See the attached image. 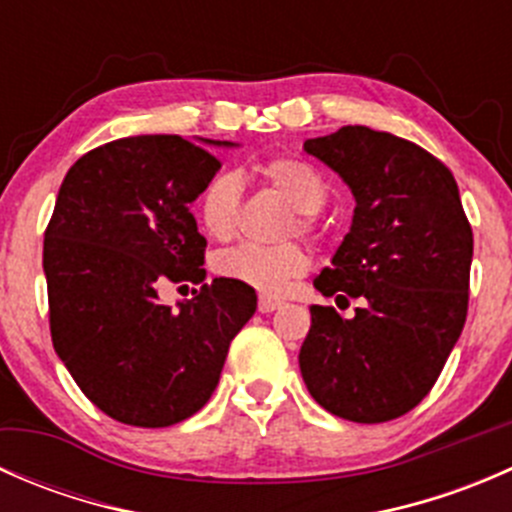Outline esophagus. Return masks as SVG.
Masks as SVG:
<instances>
[{
	"label": "esophagus",
	"instance_id": "esophagus-1",
	"mask_svg": "<svg viewBox=\"0 0 512 512\" xmlns=\"http://www.w3.org/2000/svg\"><path fill=\"white\" fill-rule=\"evenodd\" d=\"M257 307H260V312H262V314H270V312H275V309H280V307H282V302H280V299L267 297V294H262L260 302H257Z\"/></svg>",
	"mask_w": 512,
	"mask_h": 512
}]
</instances>
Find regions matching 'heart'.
I'll return each mask as SVG.
<instances>
[{
  "label": "heart",
  "instance_id": "b5f03b06",
  "mask_svg": "<svg viewBox=\"0 0 512 512\" xmlns=\"http://www.w3.org/2000/svg\"><path fill=\"white\" fill-rule=\"evenodd\" d=\"M260 178L285 198V203L294 210V220L289 223V232H312L314 215L327 205L329 190L322 175L304 160L292 156H277L260 165ZM240 195L242 185L237 173L223 170L213 175L203 188L198 200L200 223L205 232L215 240H230L240 223ZM309 267V255L297 242L277 247L260 245H237L225 250L215 260V270L227 280L242 282L267 294H280L304 275Z\"/></svg>",
  "mask_w": 512,
  "mask_h": 512
}]
</instances>
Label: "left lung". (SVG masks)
<instances>
[{
	"mask_svg": "<svg viewBox=\"0 0 512 512\" xmlns=\"http://www.w3.org/2000/svg\"><path fill=\"white\" fill-rule=\"evenodd\" d=\"M356 200L352 230L314 287L361 297L354 319L312 304L299 349L309 394L329 414L384 423L426 399L468 314L473 230L451 170L416 143L366 126L304 141Z\"/></svg>",
	"mask_w": 512,
	"mask_h": 512,
	"instance_id": "8db88e82",
	"label": "left lung"
}]
</instances>
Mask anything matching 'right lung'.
<instances>
[{
	"mask_svg": "<svg viewBox=\"0 0 512 512\" xmlns=\"http://www.w3.org/2000/svg\"><path fill=\"white\" fill-rule=\"evenodd\" d=\"M218 170L188 138H118L76 160L56 195L44 232L51 342L91 404L128 426L203 409L257 309L255 289L227 277L178 309L158 299L170 282L205 280L208 242L190 205Z\"/></svg>",
	"mask_w": 512,
	"mask_h": 512,
	"instance_id": "1",
	"label": "right lung"
}]
</instances>
